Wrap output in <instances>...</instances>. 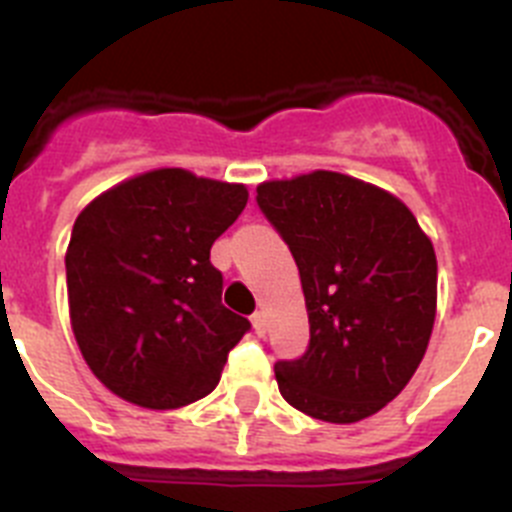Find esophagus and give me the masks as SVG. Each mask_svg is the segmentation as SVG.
I'll return each instance as SVG.
<instances>
[{"label":"esophagus","instance_id":"esophagus-1","mask_svg":"<svg viewBox=\"0 0 512 512\" xmlns=\"http://www.w3.org/2000/svg\"><path fill=\"white\" fill-rule=\"evenodd\" d=\"M251 323H253V330H256L259 336H264V333H266V315H264V312H253Z\"/></svg>","mask_w":512,"mask_h":512}]
</instances>
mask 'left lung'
<instances>
[{
  "label": "left lung",
  "mask_w": 512,
  "mask_h": 512,
  "mask_svg": "<svg viewBox=\"0 0 512 512\" xmlns=\"http://www.w3.org/2000/svg\"><path fill=\"white\" fill-rule=\"evenodd\" d=\"M256 205L300 269L310 343L274 364L292 408L356 423L395 400L436 320V253L413 212L384 189L312 171L256 189Z\"/></svg>",
  "instance_id": "left-lung-1"
}]
</instances>
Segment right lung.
<instances>
[{
  "label": "right lung",
  "mask_w": 512,
  "mask_h": 512,
  "mask_svg": "<svg viewBox=\"0 0 512 512\" xmlns=\"http://www.w3.org/2000/svg\"><path fill=\"white\" fill-rule=\"evenodd\" d=\"M248 202L243 184L158 169L99 194L66 251L71 328L94 377L151 410L210 395L251 323L223 305L212 243Z\"/></svg>",
  "instance_id": "1"
}]
</instances>
